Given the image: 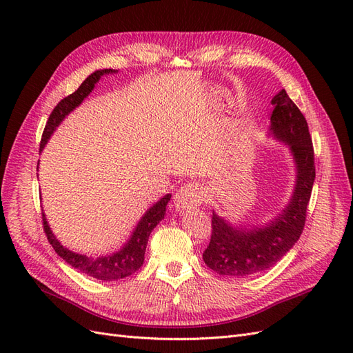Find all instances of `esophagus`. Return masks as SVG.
I'll return each mask as SVG.
<instances>
[{
    "label": "esophagus",
    "mask_w": 353,
    "mask_h": 353,
    "mask_svg": "<svg viewBox=\"0 0 353 353\" xmlns=\"http://www.w3.org/2000/svg\"><path fill=\"white\" fill-rule=\"evenodd\" d=\"M203 200V191L199 184L188 183L181 185L174 197V205L178 210L184 212L197 208Z\"/></svg>",
    "instance_id": "34e87169"
}]
</instances>
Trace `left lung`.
<instances>
[{"instance_id": "left-lung-1", "label": "left lung", "mask_w": 353, "mask_h": 353, "mask_svg": "<svg viewBox=\"0 0 353 353\" xmlns=\"http://www.w3.org/2000/svg\"><path fill=\"white\" fill-rule=\"evenodd\" d=\"M271 132L290 145L297 168L292 201L265 228L236 230L213 213L212 236L203 261L212 271L227 276H249L271 268L302 236L315 181V154L307 122L281 90L272 99Z\"/></svg>"}]
</instances>
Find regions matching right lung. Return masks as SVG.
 I'll return each instance as SVG.
<instances>
[{
	"mask_svg": "<svg viewBox=\"0 0 353 353\" xmlns=\"http://www.w3.org/2000/svg\"><path fill=\"white\" fill-rule=\"evenodd\" d=\"M110 72H114V70L103 69V70L91 73L90 77L81 83V87L77 91L59 101L56 108L52 109L47 121V125L44 128V132H42L39 150L44 148L50 135L56 130V126L65 119V116L69 114L74 108H77V105H79L83 101V99L94 90V85L99 82V79L104 73H110ZM169 200H170V194H166L163 199H160V201H157L152 209H148L145 215L143 216V219L140 221V223L137 225L131 240L128 241L125 248H122L121 252H117L112 256H104V258L92 259L90 256L73 253L63 248V245L56 240V237L52 236V232L46 221L44 213H42V227H44V232L50 244L52 245V249L56 250V253L60 256V258H63L70 266H73L74 270H79L81 272L92 276V279L103 280V281H114V280L126 279V276L132 275L134 272H137L141 268L144 262V253H145L148 237H150L153 228L165 218L166 205Z\"/></svg>",
	"mask_w": 353,
	"mask_h": 353,
	"instance_id": "1",
	"label": "right lung"
}]
</instances>
